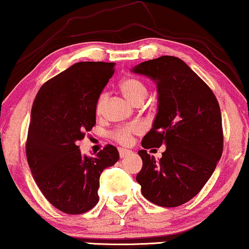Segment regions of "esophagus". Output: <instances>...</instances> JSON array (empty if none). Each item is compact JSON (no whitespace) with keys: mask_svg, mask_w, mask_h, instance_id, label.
<instances>
[{"mask_svg":"<svg viewBox=\"0 0 249 249\" xmlns=\"http://www.w3.org/2000/svg\"><path fill=\"white\" fill-rule=\"evenodd\" d=\"M131 153H132L131 150L124 149V148H121V149H119V156H121V159H124V157H126L128 154H131Z\"/></svg>","mask_w":249,"mask_h":249,"instance_id":"34e87169","label":"esophagus"}]
</instances>
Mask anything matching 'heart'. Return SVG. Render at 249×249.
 I'll list each match as a JSON object with an SVG mask.
<instances>
[{
  "instance_id": "obj_1",
  "label": "heart",
  "mask_w": 249,
  "mask_h": 249,
  "mask_svg": "<svg viewBox=\"0 0 249 249\" xmlns=\"http://www.w3.org/2000/svg\"><path fill=\"white\" fill-rule=\"evenodd\" d=\"M119 89L123 95H124L131 103L135 105L140 100H144V97L147 95V88L144 85L141 83L139 79L133 77H127L125 79H123L119 84ZM107 101V94L102 93L101 95L97 99L96 105H95V112L97 115H100L103 111ZM140 127L137 125H127V126L119 127L115 131L114 133V139L117 142L122 144H127L131 142L132 137L134 134L139 133Z\"/></svg>"
}]
</instances>
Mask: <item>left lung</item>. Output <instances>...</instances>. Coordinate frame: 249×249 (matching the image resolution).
<instances>
[{
    "label": "left lung",
    "instance_id": "left-lung-1",
    "mask_svg": "<svg viewBox=\"0 0 249 249\" xmlns=\"http://www.w3.org/2000/svg\"><path fill=\"white\" fill-rule=\"evenodd\" d=\"M133 73L152 79L157 88V114L138 152L142 169L137 175L148 201L178 207L202 190L223 152L222 116L213 90L184 61L175 56L142 62ZM166 146L157 161L148 147Z\"/></svg>",
    "mask_w": 249,
    "mask_h": 249
}]
</instances>
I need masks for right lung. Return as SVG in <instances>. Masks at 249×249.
<instances>
[{
  "instance_id": "right-lung-1",
  "label": "right lung",
  "mask_w": 249,
  "mask_h": 249,
  "mask_svg": "<svg viewBox=\"0 0 249 249\" xmlns=\"http://www.w3.org/2000/svg\"><path fill=\"white\" fill-rule=\"evenodd\" d=\"M115 63L79 62L42 85L34 99L26 156L34 180L55 208L77 215L99 202L100 176L119 160L108 144L94 157L78 141L96 123L95 105Z\"/></svg>"
}]
</instances>
